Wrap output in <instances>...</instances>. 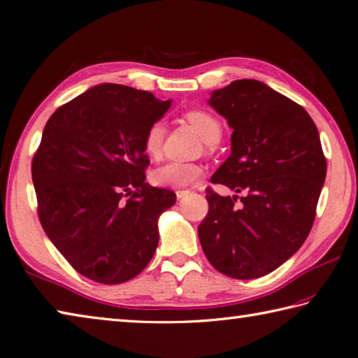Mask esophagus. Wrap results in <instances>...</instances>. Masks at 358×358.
<instances>
[{
  "instance_id": "obj_1",
  "label": "esophagus",
  "mask_w": 358,
  "mask_h": 358,
  "mask_svg": "<svg viewBox=\"0 0 358 358\" xmlns=\"http://www.w3.org/2000/svg\"><path fill=\"white\" fill-rule=\"evenodd\" d=\"M187 194H189V191H177V199L178 200H181V199H185Z\"/></svg>"
}]
</instances>
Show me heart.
<instances>
[{"mask_svg":"<svg viewBox=\"0 0 358 358\" xmlns=\"http://www.w3.org/2000/svg\"><path fill=\"white\" fill-rule=\"evenodd\" d=\"M186 120L196 128L206 144H216L222 134L220 123L213 115L203 111H189ZM162 142H164V125L161 122L153 123L144 136V152L152 159H158L162 153ZM201 175V167L194 162L169 161L166 164L157 167L152 173V181L162 187H173L181 189L196 183Z\"/></svg>","mask_w":358,"mask_h":358,"instance_id":"heart-1","label":"heart"}]
</instances>
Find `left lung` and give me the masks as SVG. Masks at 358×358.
<instances>
[{
  "label": "left lung",
  "instance_id": "1",
  "mask_svg": "<svg viewBox=\"0 0 358 358\" xmlns=\"http://www.w3.org/2000/svg\"><path fill=\"white\" fill-rule=\"evenodd\" d=\"M224 115L231 153L211 177L243 197L208 187L199 239L214 269L239 280L275 271L313 227L327 162L305 109L257 80H238L208 100Z\"/></svg>",
  "mask_w": 358,
  "mask_h": 358
}]
</instances>
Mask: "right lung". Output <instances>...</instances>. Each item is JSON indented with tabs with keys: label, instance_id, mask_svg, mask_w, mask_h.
Returning a JSON list of instances; mask_svg holds the SVG:
<instances>
[{
	"label": "right lung",
	"instance_id": "1",
	"mask_svg": "<svg viewBox=\"0 0 358 358\" xmlns=\"http://www.w3.org/2000/svg\"><path fill=\"white\" fill-rule=\"evenodd\" d=\"M171 106L147 90L99 84L56 109L32 158L38 219L90 280L117 285L145 269L175 192L145 183L144 136Z\"/></svg>",
	"mask_w": 358,
	"mask_h": 358
}]
</instances>
